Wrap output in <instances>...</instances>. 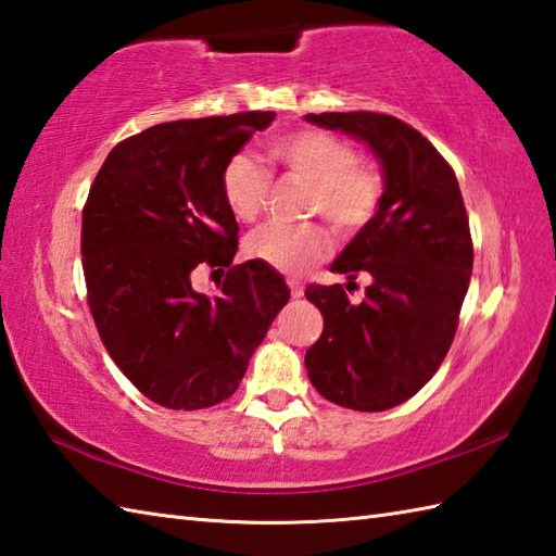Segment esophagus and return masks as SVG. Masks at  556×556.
<instances>
[{
    "mask_svg": "<svg viewBox=\"0 0 556 556\" xmlns=\"http://www.w3.org/2000/svg\"><path fill=\"white\" fill-rule=\"evenodd\" d=\"M289 289H291V296L293 299H301L303 296V285L299 279H289Z\"/></svg>",
    "mask_w": 556,
    "mask_h": 556,
    "instance_id": "obj_1",
    "label": "esophagus"
}]
</instances>
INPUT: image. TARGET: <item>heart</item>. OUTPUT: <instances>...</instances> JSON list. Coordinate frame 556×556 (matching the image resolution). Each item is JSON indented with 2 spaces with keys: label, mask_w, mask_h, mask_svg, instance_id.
<instances>
[{
  "label": "heart",
  "mask_w": 556,
  "mask_h": 556,
  "mask_svg": "<svg viewBox=\"0 0 556 556\" xmlns=\"http://www.w3.org/2000/svg\"><path fill=\"white\" fill-rule=\"evenodd\" d=\"M267 157L279 164L289 179L311 186L308 215L325 217L341 239H353L368 229L384 200V174L375 162L358 157L346 138L320 128H299L269 140ZM271 176L248 155H233L219 174L224 205L239 222H253L265 210ZM329 231L325 224L303 227L255 229L245 241V253L281 275H301L329 253Z\"/></svg>",
  "instance_id": "heart-1"
}]
</instances>
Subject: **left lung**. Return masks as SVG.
<instances>
[{
    "label": "left lung",
    "mask_w": 556,
    "mask_h": 556,
    "mask_svg": "<svg viewBox=\"0 0 556 556\" xmlns=\"http://www.w3.org/2000/svg\"><path fill=\"white\" fill-rule=\"evenodd\" d=\"M305 119L356 136L384 169V200L368 229L337 257L332 271L351 281L368 270L374 285L351 304L341 285H308L325 317L305 351L313 387L337 406L387 410L430 382L452 346L464 305L473 239L456 174L416 128L392 114L325 112Z\"/></svg>",
    "instance_id": "left-lung-1"
}]
</instances>
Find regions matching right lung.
I'll use <instances>...</instances> for the list:
<instances>
[{
    "instance_id": "right-lung-1",
    "label": "right lung",
    "mask_w": 556,
    "mask_h": 556,
    "mask_svg": "<svg viewBox=\"0 0 556 556\" xmlns=\"http://www.w3.org/2000/svg\"><path fill=\"white\" fill-rule=\"evenodd\" d=\"M275 112H236L150 126L114 146L83 205L88 308L112 361L140 394L174 410L229 399L289 301L275 269L231 265L239 224L219 174ZM227 268L217 298L195 268Z\"/></svg>"
}]
</instances>
